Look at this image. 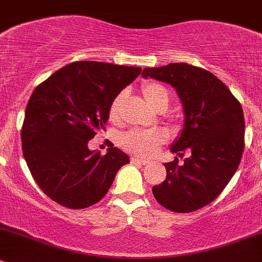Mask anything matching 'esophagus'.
<instances>
[{"label": "esophagus", "mask_w": 262, "mask_h": 262, "mask_svg": "<svg viewBox=\"0 0 262 262\" xmlns=\"http://www.w3.org/2000/svg\"><path fill=\"white\" fill-rule=\"evenodd\" d=\"M130 160H132V162H133V164H141V165L148 164V161H147L146 159H141V157H137V156H133Z\"/></svg>", "instance_id": "34e87169"}]
</instances>
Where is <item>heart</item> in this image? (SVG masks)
<instances>
[{
	"mask_svg": "<svg viewBox=\"0 0 262 262\" xmlns=\"http://www.w3.org/2000/svg\"><path fill=\"white\" fill-rule=\"evenodd\" d=\"M142 95H143L146 102L151 106L154 110L159 111L169 106V92L164 85L155 82L144 83L142 87ZM123 93L116 96L110 103L108 108V115L111 119H115L118 116L119 107L123 101ZM165 142V134L160 130H133L128 132L121 138L124 148L128 149L129 152L141 155V156H152L156 154L159 147Z\"/></svg>",
	"mask_w": 262,
	"mask_h": 262,
	"instance_id": "obj_1",
	"label": "heart"
}]
</instances>
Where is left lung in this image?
<instances>
[{
  "label": "left lung",
  "instance_id": "8db88e82",
  "mask_svg": "<svg viewBox=\"0 0 262 262\" xmlns=\"http://www.w3.org/2000/svg\"><path fill=\"white\" fill-rule=\"evenodd\" d=\"M142 77L175 90L184 123L170 151L179 157L190 151L183 165L165 162L166 179L152 193L170 211H195L214 201L237 171L245 148L242 106L214 74L185 62L146 68Z\"/></svg>",
  "mask_w": 262,
  "mask_h": 262
}]
</instances>
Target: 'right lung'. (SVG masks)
<instances>
[{
	"mask_svg": "<svg viewBox=\"0 0 262 262\" xmlns=\"http://www.w3.org/2000/svg\"><path fill=\"white\" fill-rule=\"evenodd\" d=\"M142 69L77 61L38 85L25 108L23 154L43 193L69 209L102 200L129 156L113 146L105 156L88 141L105 130L110 103Z\"/></svg>",
	"mask_w": 262,
	"mask_h": 262,
	"instance_id": "obj_1",
	"label": "right lung"
}]
</instances>
